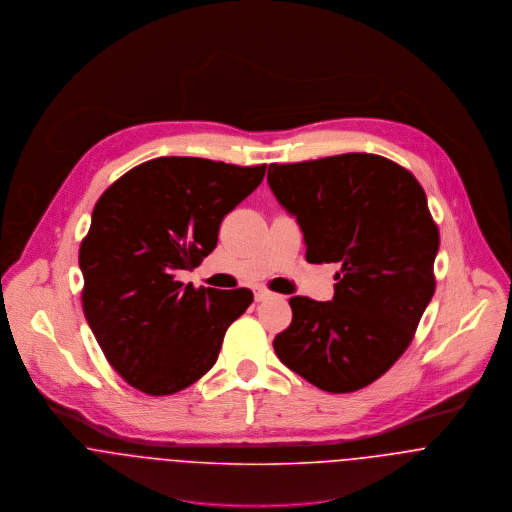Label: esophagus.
<instances>
[{"label": "esophagus", "instance_id": "obj_1", "mask_svg": "<svg viewBox=\"0 0 512 512\" xmlns=\"http://www.w3.org/2000/svg\"><path fill=\"white\" fill-rule=\"evenodd\" d=\"M273 296V292H269L267 288H259L257 292H255V300L257 302H263V300H267V298H271Z\"/></svg>", "mask_w": 512, "mask_h": 512}]
</instances>
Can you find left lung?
I'll use <instances>...</instances> for the list:
<instances>
[{
  "instance_id": "obj_1",
  "label": "left lung",
  "mask_w": 512,
  "mask_h": 512,
  "mask_svg": "<svg viewBox=\"0 0 512 512\" xmlns=\"http://www.w3.org/2000/svg\"><path fill=\"white\" fill-rule=\"evenodd\" d=\"M269 186L304 233L308 263H338L334 298L292 296L275 341L288 369L328 393L387 373L430 304L438 226L412 172L369 153L269 165Z\"/></svg>"
}]
</instances>
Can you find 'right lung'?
<instances>
[{
	"label": "right lung",
	"mask_w": 512,
	"mask_h": 512,
	"mask_svg": "<svg viewBox=\"0 0 512 512\" xmlns=\"http://www.w3.org/2000/svg\"><path fill=\"white\" fill-rule=\"evenodd\" d=\"M265 169L161 157L96 202L78 253L82 308L110 365L141 393L165 397L206 375L229 324L253 302L249 288H194L178 273L214 251L222 220Z\"/></svg>",
	"instance_id": "right-lung-1"
}]
</instances>
